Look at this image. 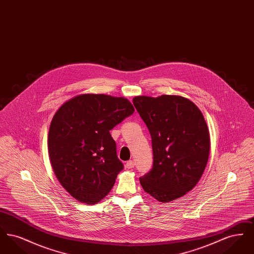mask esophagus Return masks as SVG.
<instances>
[{
  "instance_id": "1",
  "label": "esophagus",
  "mask_w": 254,
  "mask_h": 254,
  "mask_svg": "<svg viewBox=\"0 0 254 254\" xmlns=\"http://www.w3.org/2000/svg\"><path fill=\"white\" fill-rule=\"evenodd\" d=\"M134 166H135V163H134V161H132V160H130V161H127V162L126 163V169H133V168H134Z\"/></svg>"
}]
</instances>
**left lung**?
I'll list each match as a JSON object with an SVG mask.
<instances>
[{"label": "left lung", "mask_w": 254, "mask_h": 254, "mask_svg": "<svg viewBox=\"0 0 254 254\" xmlns=\"http://www.w3.org/2000/svg\"><path fill=\"white\" fill-rule=\"evenodd\" d=\"M133 105L152 140L153 166L140 178L141 186L160 202L178 199L196 186L207 164L205 118L191 101L178 95L136 96Z\"/></svg>", "instance_id": "1"}]
</instances>
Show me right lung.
<instances>
[{
    "label": "right lung",
    "instance_id": "right-lung-1",
    "mask_svg": "<svg viewBox=\"0 0 254 254\" xmlns=\"http://www.w3.org/2000/svg\"><path fill=\"white\" fill-rule=\"evenodd\" d=\"M124 97L81 94L65 102L50 124L49 154L64 189L77 201L99 203L114 186L124 165L109 130L130 116Z\"/></svg>",
    "mask_w": 254,
    "mask_h": 254
}]
</instances>
